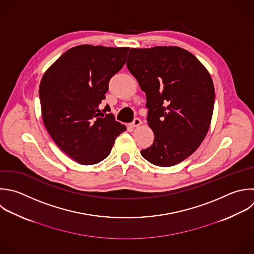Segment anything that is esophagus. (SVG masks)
<instances>
[{
  "label": "esophagus",
  "instance_id": "esophagus-1",
  "mask_svg": "<svg viewBox=\"0 0 254 254\" xmlns=\"http://www.w3.org/2000/svg\"><path fill=\"white\" fill-rule=\"evenodd\" d=\"M141 124H142L141 119H140V118H135L134 121L130 124V126H131L132 128H136V127H139Z\"/></svg>",
  "mask_w": 254,
  "mask_h": 254
}]
</instances>
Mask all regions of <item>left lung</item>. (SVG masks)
<instances>
[{"instance_id": "left-lung-1", "label": "left lung", "mask_w": 254, "mask_h": 254, "mask_svg": "<svg viewBox=\"0 0 254 254\" xmlns=\"http://www.w3.org/2000/svg\"><path fill=\"white\" fill-rule=\"evenodd\" d=\"M127 67L146 94L153 144L141 151L151 164L177 165L205 138L213 112L214 87L209 72L179 47L131 49Z\"/></svg>"}]
</instances>
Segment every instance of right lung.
<instances>
[{
    "mask_svg": "<svg viewBox=\"0 0 254 254\" xmlns=\"http://www.w3.org/2000/svg\"><path fill=\"white\" fill-rule=\"evenodd\" d=\"M129 48L81 45L62 55L40 84L44 124L60 149L80 165H94L126 130L99 109L110 78L125 64Z\"/></svg>",
    "mask_w": 254,
    "mask_h": 254,
    "instance_id": "obj_1",
    "label": "right lung"
}]
</instances>
